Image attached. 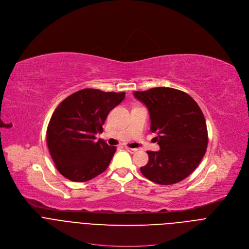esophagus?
<instances>
[{"instance_id":"esophagus-1","label":"esophagus","mask_w":249,"mask_h":249,"mask_svg":"<svg viewBox=\"0 0 249 249\" xmlns=\"http://www.w3.org/2000/svg\"><path fill=\"white\" fill-rule=\"evenodd\" d=\"M126 151L131 153V154H135L138 152V149H132V148H129V147H126Z\"/></svg>"}]
</instances>
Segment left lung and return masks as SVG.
<instances>
[{
    "mask_svg": "<svg viewBox=\"0 0 249 249\" xmlns=\"http://www.w3.org/2000/svg\"><path fill=\"white\" fill-rule=\"evenodd\" d=\"M150 112L151 131L160 148L147 152L149 161L141 172L149 180L170 185L183 180L202 160L208 146L204 114L186 92L172 88H153L135 91Z\"/></svg>",
    "mask_w": 249,
    "mask_h": 249,
    "instance_id": "obj_1",
    "label": "left lung"
}]
</instances>
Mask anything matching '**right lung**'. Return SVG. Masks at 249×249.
<instances>
[{"mask_svg": "<svg viewBox=\"0 0 249 249\" xmlns=\"http://www.w3.org/2000/svg\"><path fill=\"white\" fill-rule=\"evenodd\" d=\"M125 97V92H105L84 89L65 98L53 112L46 140L58 171L67 179L85 182L108 167L116 147L103 140L102 132L108 113Z\"/></svg>", "mask_w": 249, "mask_h": 249, "instance_id": "1", "label": "right lung"}]
</instances>
